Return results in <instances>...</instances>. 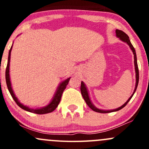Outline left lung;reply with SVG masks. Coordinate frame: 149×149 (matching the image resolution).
Returning a JSON list of instances; mask_svg holds the SVG:
<instances>
[{
  "mask_svg": "<svg viewBox=\"0 0 149 149\" xmlns=\"http://www.w3.org/2000/svg\"><path fill=\"white\" fill-rule=\"evenodd\" d=\"M116 36L118 37H119L120 40H122V41H123L124 42L127 43V44L129 45V47H130L131 50L133 51V55H134L135 70H136V87H135V89H134V91H133V94L130 96V98L127 100V101L124 104L122 105L121 107H120L117 108V109H112V110H103V109H98V108H97L94 104H93L92 103H91V100H90V98H89V95H88V90H87L86 86V85L84 84V82L81 81V92L82 97H83L84 100H85L86 103L87 104V105H88V106L89 107L91 108L93 111H94V112H100V113H109V112H116V111H118V110H120V109H123V108L124 107H125L126 104L128 103V102L130 101V99L133 97V94H135V92H136V91L138 84H139V67H138V63H137V57H136V50H135V48L133 47V45H132L131 42H130V40H129V37L125 34V33L124 32V31H121V30H119V29H116Z\"/></svg>",
  "mask_w": 149,
  "mask_h": 149,
  "instance_id": "obj_1",
  "label": "left lung"
}]
</instances>
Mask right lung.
I'll return each mask as SVG.
<instances>
[{"label": "right lung", "mask_w": 149, "mask_h": 149, "mask_svg": "<svg viewBox=\"0 0 149 149\" xmlns=\"http://www.w3.org/2000/svg\"><path fill=\"white\" fill-rule=\"evenodd\" d=\"M12 49V46L10 47L9 52H8V63H7L6 66V81L7 87H8V89L9 91L10 95L13 97V100L16 102V103L17 104L18 106L20 107L22 109H24V110L28 111L29 112H32V113L35 114H39V115H43V114H47L49 113V112H52V111L55 110L56 109L57 107L59 104L60 102H61V97H62V94L63 93V91L66 88V86L68 84L69 80H70V78L65 79V81H63V82H61V84L59 85V86L57 88V91L55 92V95H54L53 98H52V101L49 102V104L47 106L44 107L39 108V109H33V108H29V107L25 106L23 104H22L19 101L16 97L15 96L14 93H13V89H12L11 87V84H10V76H9V66H10V52H11Z\"/></svg>", "instance_id": "right-lung-1"}]
</instances>
